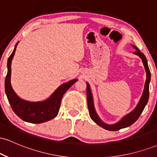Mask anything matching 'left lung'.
<instances>
[{"label":"left lung","instance_id":"8db88e82","mask_svg":"<svg viewBox=\"0 0 157 157\" xmlns=\"http://www.w3.org/2000/svg\"><path fill=\"white\" fill-rule=\"evenodd\" d=\"M136 51L134 52L135 55H138L140 58L142 59V63H143L144 66H145V71H146V81H145V89H144L143 93H142V96L140 99V102H139L138 105H136V107L131 111V113H129L128 114H127L126 116L124 117L123 118L120 120V122H118L117 123L113 124V125H107V124L104 123L103 122L101 121L99 117L97 116L96 111H95L94 107V102H93V98L92 95H91V90H90V86L89 83H87V87H86V94H87V101H88V109L89 111V115L91 117V118L92 119V120L94 122H96L98 125L101 126L102 128L106 129V130L109 131H118L120 129L124 128H127L128 126L132 125L133 123H134L136 120H138V118L140 117V114H141L142 111H143L144 109H145V105L147 103L149 98V83H150L151 80V72L150 70H149L148 66H147V59L145 57V56L144 55V54L142 53L138 49V48L136 46H133Z\"/></svg>","mask_w":157,"mask_h":157}]
</instances>
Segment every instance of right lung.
Masks as SVG:
<instances>
[{"mask_svg":"<svg viewBox=\"0 0 157 157\" xmlns=\"http://www.w3.org/2000/svg\"><path fill=\"white\" fill-rule=\"evenodd\" d=\"M18 44V43H17ZM15 45L13 52L11 54L7 62L8 71L5 80V91L12 110L21 120L31 123H42L55 118L59 112L62 97L67 90L77 80H72L61 85L48 100L43 102H29L23 100L16 94L11 86V64L15 55Z\"/></svg>","mask_w":157,"mask_h":157,"instance_id":"add662e5","label":"right lung"}]
</instances>
